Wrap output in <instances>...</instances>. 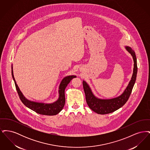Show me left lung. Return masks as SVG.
Masks as SVG:
<instances>
[{"label": "left lung", "instance_id": "left-lung-1", "mask_svg": "<svg viewBox=\"0 0 150 150\" xmlns=\"http://www.w3.org/2000/svg\"><path fill=\"white\" fill-rule=\"evenodd\" d=\"M125 49L133 57L134 61V68L131 80L129 81L127 87L120 96L111 99H100L93 94L90 86L86 81H83L86 103L92 111L98 114H110L121 108L127 102L132 93L133 88L136 82L137 74V58L134 51L130 47L125 46Z\"/></svg>", "mask_w": 150, "mask_h": 150}]
</instances>
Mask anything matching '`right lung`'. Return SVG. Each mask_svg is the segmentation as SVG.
Listing matches in <instances>:
<instances>
[{
  "label": "right lung",
  "instance_id": "add662e5",
  "mask_svg": "<svg viewBox=\"0 0 150 150\" xmlns=\"http://www.w3.org/2000/svg\"><path fill=\"white\" fill-rule=\"evenodd\" d=\"M12 76L14 80V84L17 91L18 94L22 102L30 109L35 111L36 113L44 115H56L58 114L64 107L65 103V96L64 90L68 84L70 82L72 79L76 76L75 75H70L66 76L63 79L59 86V97L58 99L53 103H44L40 102H36L28 100L25 97V96L22 93L21 91L19 89L17 84H16V80L14 79L13 67L12 65Z\"/></svg>",
  "mask_w": 150,
  "mask_h": 150
}]
</instances>
